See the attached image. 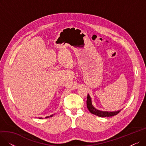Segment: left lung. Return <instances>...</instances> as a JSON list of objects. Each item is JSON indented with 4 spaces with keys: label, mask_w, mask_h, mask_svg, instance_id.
I'll list each match as a JSON object with an SVG mask.
<instances>
[{
    "label": "left lung",
    "mask_w": 146,
    "mask_h": 146,
    "mask_svg": "<svg viewBox=\"0 0 146 146\" xmlns=\"http://www.w3.org/2000/svg\"><path fill=\"white\" fill-rule=\"evenodd\" d=\"M86 104H87V108L90 112H91L92 114L95 115L98 117H112L114 115H116L121 111H115V112H108V111H101L96 110L93 106L92 104L91 98L89 94H88L87 97V101H86Z\"/></svg>",
    "instance_id": "left-lung-1"
}]
</instances>
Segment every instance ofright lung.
<instances>
[{
    "mask_svg": "<svg viewBox=\"0 0 146 146\" xmlns=\"http://www.w3.org/2000/svg\"><path fill=\"white\" fill-rule=\"evenodd\" d=\"M54 115H50V116H48V117H45L46 118H49V117H52ZM41 118H39V119H41Z\"/></svg>",
    "mask_w": 146,
    "mask_h": 146,
    "instance_id": "obj_1",
    "label": "right lung"
}]
</instances>
